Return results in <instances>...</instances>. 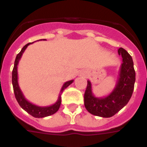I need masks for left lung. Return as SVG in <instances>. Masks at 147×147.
Listing matches in <instances>:
<instances>
[{"mask_svg":"<svg viewBox=\"0 0 147 147\" xmlns=\"http://www.w3.org/2000/svg\"><path fill=\"white\" fill-rule=\"evenodd\" d=\"M122 57L118 79L114 90L104 98H97L92 93V83L88 81L84 95L85 107L90 114L101 117H111L121 111L132 96L136 73L130 55L123 48L118 49Z\"/></svg>","mask_w":147,"mask_h":147,"instance_id":"1","label":"left lung"}]
</instances>
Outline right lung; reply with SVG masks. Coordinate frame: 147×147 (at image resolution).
Returning <instances> with one entry per match:
<instances>
[{
    "mask_svg": "<svg viewBox=\"0 0 147 147\" xmlns=\"http://www.w3.org/2000/svg\"><path fill=\"white\" fill-rule=\"evenodd\" d=\"M33 43V42H30L25 45L23 48H22L21 51L17 55L16 59L14 62V66L13 69L12 71V84L13 88V92H14L15 98L17 99V102L20 105V106L24 110L26 111L28 114L32 115L34 117L36 118H40V117H45L50 116L52 114H55V112L58 111V110L59 109L60 105H61V94L63 92L65 88H66L69 85H70L71 83L73 82L74 80L68 81L64 83V85H62V88L60 90V93L58 97V100H56V102L53 105H50V106H47V107H40V106H37V105H33L31 102L28 101L26 100L25 97H24L23 92H21V90L20 88L19 84H18V73H17V65L19 63V61L21 59V56L23 55V53H24L25 49H26V47H28L29 45Z\"/></svg>",
    "mask_w": 147,
    "mask_h": 147,
    "instance_id": "right-lung-1",
    "label": "right lung"
}]
</instances>
